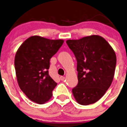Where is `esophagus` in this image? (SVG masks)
<instances>
[{"label": "esophagus", "instance_id": "34e87169", "mask_svg": "<svg viewBox=\"0 0 127 127\" xmlns=\"http://www.w3.org/2000/svg\"><path fill=\"white\" fill-rule=\"evenodd\" d=\"M60 79H61V81H64L65 79V78L64 76H61Z\"/></svg>", "mask_w": 127, "mask_h": 127}]
</instances>
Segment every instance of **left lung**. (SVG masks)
<instances>
[{"mask_svg":"<svg viewBox=\"0 0 127 127\" xmlns=\"http://www.w3.org/2000/svg\"><path fill=\"white\" fill-rule=\"evenodd\" d=\"M66 43L77 61L78 84L72 92L77 103L89 105L98 101L113 80L116 55L109 43L92 35Z\"/></svg>","mask_w":127,"mask_h":127,"instance_id":"left-lung-1","label":"left lung"}]
</instances>
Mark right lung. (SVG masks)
<instances>
[{
    "mask_svg": "<svg viewBox=\"0 0 127 127\" xmlns=\"http://www.w3.org/2000/svg\"><path fill=\"white\" fill-rule=\"evenodd\" d=\"M64 42L63 40L34 35L25 40L17 50L15 58L17 81L31 101L41 104L51 98L57 84L48 73L49 61Z\"/></svg>",
    "mask_w": 127,
    "mask_h": 127,
    "instance_id": "1",
    "label": "right lung"
}]
</instances>
